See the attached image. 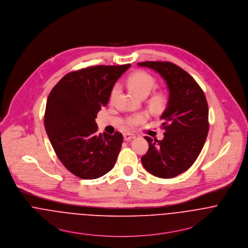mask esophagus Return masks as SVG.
Listing matches in <instances>:
<instances>
[{"mask_svg":"<svg viewBox=\"0 0 248 248\" xmlns=\"http://www.w3.org/2000/svg\"><path fill=\"white\" fill-rule=\"evenodd\" d=\"M135 135H132V134H128V133H124V140H130L132 139H135Z\"/></svg>","mask_w":248,"mask_h":248,"instance_id":"34e87169","label":"esophagus"}]
</instances>
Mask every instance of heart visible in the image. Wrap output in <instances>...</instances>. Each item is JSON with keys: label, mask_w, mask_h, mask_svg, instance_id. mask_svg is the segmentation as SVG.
Segmentation results:
<instances>
[{"label": "heart", "mask_w": 248, "mask_h": 248, "mask_svg": "<svg viewBox=\"0 0 248 248\" xmlns=\"http://www.w3.org/2000/svg\"><path fill=\"white\" fill-rule=\"evenodd\" d=\"M127 84L129 88L137 93L138 95L141 97L147 96L151 90L154 88L156 81L152 75L145 71H136L132 73L127 78ZM118 92V86L115 85L111 90V98H113ZM168 98L166 94L162 91H156L154 92L150 98H149V107L153 111L159 112L164 110L165 107L167 106ZM147 118V115L145 113H139L130 116L126 120V124L129 128H133L137 126L138 124H141L145 119Z\"/></svg>", "instance_id": "1"}]
</instances>
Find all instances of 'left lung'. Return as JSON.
I'll return each mask as SVG.
<instances>
[{
    "label": "left lung",
    "mask_w": 248,
    "mask_h": 248,
    "mask_svg": "<svg viewBox=\"0 0 248 248\" xmlns=\"http://www.w3.org/2000/svg\"><path fill=\"white\" fill-rule=\"evenodd\" d=\"M138 65L157 71L169 90L167 107L161 116L165 137L162 140L144 137L149 148L141 164L156 177L174 178L195 163L203 147L209 129L206 98L193 77L170 62H143Z\"/></svg>",
    "instance_id": "1"
}]
</instances>
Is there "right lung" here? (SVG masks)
I'll list each match as a JSON object with an SVG mask.
<instances>
[{"mask_svg":"<svg viewBox=\"0 0 248 248\" xmlns=\"http://www.w3.org/2000/svg\"><path fill=\"white\" fill-rule=\"evenodd\" d=\"M130 64L96 65L70 72L51 90L45 127L57 157L75 176L97 179L116 163L124 137L98 134V112L109 101L117 80Z\"/></svg>","mask_w":248,"mask_h":248,"instance_id":"right-lung-1","label":"right lung"}]
</instances>
